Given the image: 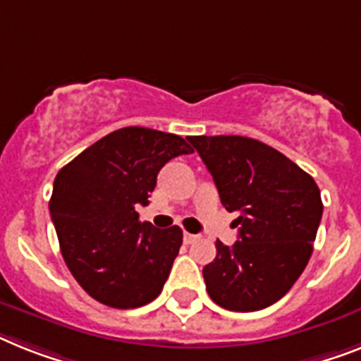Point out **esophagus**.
<instances>
[{
    "mask_svg": "<svg viewBox=\"0 0 361 361\" xmlns=\"http://www.w3.org/2000/svg\"><path fill=\"white\" fill-rule=\"evenodd\" d=\"M183 240H184V243H186V245H190V243H193V241L197 240V236H195V234H190V232H184Z\"/></svg>",
    "mask_w": 361,
    "mask_h": 361,
    "instance_id": "34e87169",
    "label": "esophagus"
}]
</instances>
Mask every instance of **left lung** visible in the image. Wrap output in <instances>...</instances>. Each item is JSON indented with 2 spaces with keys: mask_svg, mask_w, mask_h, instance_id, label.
Instances as JSON below:
<instances>
[{
  "mask_svg": "<svg viewBox=\"0 0 361 361\" xmlns=\"http://www.w3.org/2000/svg\"><path fill=\"white\" fill-rule=\"evenodd\" d=\"M219 192L238 212L240 240L216 241L202 267L210 299L232 312H256L282 299L305 271L323 216L315 180L288 157L245 136H190Z\"/></svg>",
  "mask_w": 361,
  "mask_h": 361,
  "instance_id": "left-lung-1",
  "label": "left lung"
}]
</instances>
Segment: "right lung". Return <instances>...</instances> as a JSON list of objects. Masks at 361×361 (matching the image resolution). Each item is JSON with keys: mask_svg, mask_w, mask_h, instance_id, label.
Returning a JSON list of instances; mask_svg holds the SVG:
<instances>
[{"mask_svg": "<svg viewBox=\"0 0 361 361\" xmlns=\"http://www.w3.org/2000/svg\"><path fill=\"white\" fill-rule=\"evenodd\" d=\"M193 149L177 134L123 127L97 140L56 173L49 212L62 258L80 288L110 308L157 299L183 245L175 225L140 221L157 175Z\"/></svg>", "mask_w": 361, "mask_h": 361, "instance_id": "right-lung-1", "label": "right lung"}]
</instances>
